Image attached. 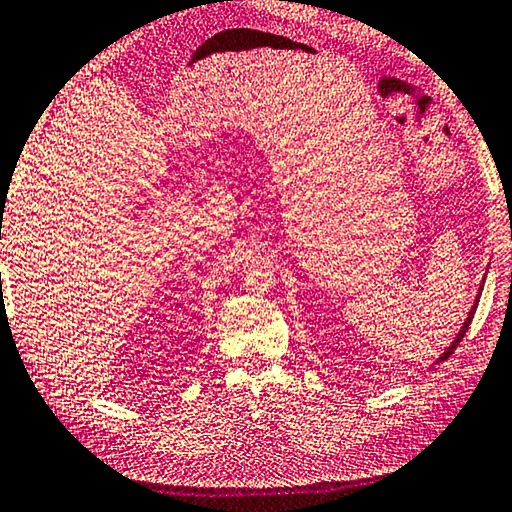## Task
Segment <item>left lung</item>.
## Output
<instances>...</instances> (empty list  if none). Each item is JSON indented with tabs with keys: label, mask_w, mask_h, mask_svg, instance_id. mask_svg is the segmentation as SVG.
<instances>
[{
	"label": "left lung",
	"mask_w": 512,
	"mask_h": 512,
	"mask_svg": "<svg viewBox=\"0 0 512 512\" xmlns=\"http://www.w3.org/2000/svg\"><path fill=\"white\" fill-rule=\"evenodd\" d=\"M478 300H481V297H476V304H474V306H471V311H469V316H467V320H465V325H462V329H460V334H458V336H455V341H453L451 345H448V348L444 350V355L437 359V364H439V361H444V359H448V357H451V355H453V350H455V348H458V345H460V341H462V336H465V334H467V329H469V325H471V318H474V313H476V306H478Z\"/></svg>",
	"instance_id": "left-lung-1"
}]
</instances>
